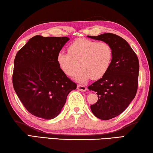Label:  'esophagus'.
<instances>
[{
	"label": "esophagus",
	"mask_w": 153,
	"mask_h": 153,
	"mask_svg": "<svg viewBox=\"0 0 153 153\" xmlns=\"http://www.w3.org/2000/svg\"><path fill=\"white\" fill-rule=\"evenodd\" d=\"M77 88L79 91H86V89H87V88H86V87L85 86L81 85V84H77Z\"/></svg>",
	"instance_id": "esophagus-1"
}]
</instances>
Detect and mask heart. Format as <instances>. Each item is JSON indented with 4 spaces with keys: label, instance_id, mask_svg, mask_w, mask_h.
<instances>
[{
    "label": "heart",
    "instance_id": "obj_1",
    "mask_svg": "<svg viewBox=\"0 0 153 153\" xmlns=\"http://www.w3.org/2000/svg\"><path fill=\"white\" fill-rule=\"evenodd\" d=\"M68 51L69 53L60 51L58 54V65L69 76H74L80 66L82 69L75 77L79 82H84L90 77L93 80L102 78L110 68L113 58L110 44L84 38L74 40Z\"/></svg>",
    "mask_w": 153,
    "mask_h": 153
}]
</instances>
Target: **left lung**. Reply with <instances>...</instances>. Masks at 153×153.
I'll return each instance as SVG.
<instances>
[{"label": "left lung", "mask_w": 153, "mask_h": 153, "mask_svg": "<svg viewBox=\"0 0 153 153\" xmlns=\"http://www.w3.org/2000/svg\"><path fill=\"white\" fill-rule=\"evenodd\" d=\"M88 37L108 43L113 50L108 71L88 87L98 97L96 103L91 105L93 115L108 120L120 115L135 98L138 87V58L128 43L115 34L106 33Z\"/></svg>", "instance_id": "1"}]
</instances>
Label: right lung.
Returning <instances> with one entry per match:
<instances>
[{"instance_id": "1", "label": "right lung", "mask_w": 153, "mask_h": 153, "mask_svg": "<svg viewBox=\"0 0 153 153\" xmlns=\"http://www.w3.org/2000/svg\"><path fill=\"white\" fill-rule=\"evenodd\" d=\"M68 37L31 38L16 53L13 86L25 108L36 117L51 120L58 116L77 84L58 65L57 57Z\"/></svg>"}]
</instances>
